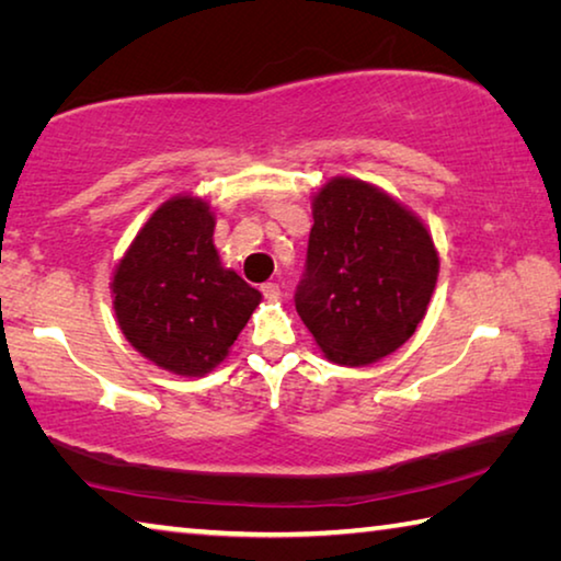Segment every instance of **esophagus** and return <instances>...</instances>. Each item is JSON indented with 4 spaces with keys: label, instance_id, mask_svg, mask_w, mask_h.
I'll use <instances>...</instances> for the list:
<instances>
[{
    "label": "esophagus",
    "instance_id": "obj_1",
    "mask_svg": "<svg viewBox=\"0 0 561 561\" xmlns=\"http://www.w3.org/2000/svg\"><path fill=\"white\" fill-rule=\"evenodd\" d=\"M262 294H264V299L277 301L282 297V287L277 282H267V284H262Z\"/></svg>",
    "mask_w": 561,
    "mask_h": 561
}]
</instances>
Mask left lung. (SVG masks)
I'll return each mask as SVG.
<instances>
[{
	"label": "left lung",
	"instance_id": "left-lung-1",
	"mask_svg": "<svg viewBox=\"0 0 561 561\" xmlns=\"http://www.w3.org/2000/svg\"><path fill=\"white\" fill-rule=\"evenodd\" d=\"M307 272L297 311L324 356L368 366L393 354L421 324L438 282L425 225L391 195L334 178L311 201Z\"/></svg>",
	"mask_w": 561,
	"mask_h": 561
}]
</instances>
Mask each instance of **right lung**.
<instances>
[{"instance_id":"1","label":"right lung","mask_w":561,"mask_h":561,"mask_svg":"<svg viewBox=\"0 0 561 561\" xmlns=\"http://www.w3.org/2000/svg\"><path fill=\"white\" fill-rule=\"evenodd\" d=\"M215 215L175 195L150 215L113 272L118 327L130 346L178 376H205L240 336L262 294L222 267Z\"/></svg>"}]
</instances>
